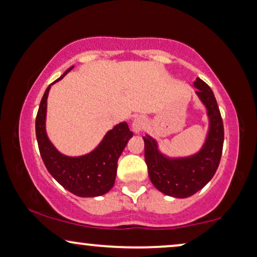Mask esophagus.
I'll list each match as a JSON object with an SVG mask.
<instances>
[{
    "instance_id": "obj_1",
    "label": "esophagus",
    "mask_w": 257,
    "mask_h": 257,
    "mask_svg": "<svg viewBox=\"0 0 257 257\" xmlns=\"http://www.w3.org/2000/svg\"><path fill=\"white\" fill-rule=\"evenodd\" d=\"M144 126H145V119L143 118V116H136V118L132 120V125H131L132 131L137 133V135L143 131Z\"/></svg>"
}]
</instances>
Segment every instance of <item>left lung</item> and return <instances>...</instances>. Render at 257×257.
I'll list each match as a JSON object with an SVG mask.
<instances>
[{
	"label": "left lung",
	"instance_id": "8db88e82",
	"mask_svg": "<svg viewBox=\"0 0 257 257\" xmlns=\"http://www.w3.org/2000/svg\"><path fill=\"white\" fill-rule=\"evenodd\" d=\"M194 86L196 94L205 106L209 128L202 148L186 157H169L159 150L151 136L143 137L145 143V162L149 177L155 188L166 196L186 198L204 188L214 177L221 161L224 128L214 92L197 78Z\"/></svg>",
	"mask_w": 257,
	"mask_h": 257
}]
</instances>
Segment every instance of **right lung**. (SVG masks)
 Masks as SVG:
<instances>
[{
  "label": "right lung",
  "instance_id": "right-lung-1",
  "mask_svg": "<svg viewBox=\"0 0 257 257\" xmlns=\"http://www.w3.org/2000/svg\"><path fill=\"white\" fill-rule=\"evenodd\" d=\"M74 66L68 68L45 91L35 120V132L40 155L53 178L69 192L79 197H98L113 188L118 159L133 133L127 122H120L106 132L94 150L82 156H66L49 141L46 131L47 99L52 85L61 80Z\"/></svg>",
  "mask_w": 257,
  "mask_h": 257
}]
</instances>
